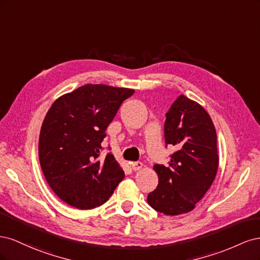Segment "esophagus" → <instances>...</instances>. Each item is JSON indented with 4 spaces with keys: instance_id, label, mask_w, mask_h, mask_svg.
I'll return each mask as SVG.
<instances>
[{
    "instance_id": "34e87169",
    "label": "esophagus",
    "mask_w": 260,
    "mask_h": 260,
    "mask_svg": "<svg viewBox=\"0 0 260 260\" xmlns=\"http://www.w3.org/2000/svg\"><path fill=\"white\" fill-rule=\"evenodd\" d=\"M142 167H143V164L141 162V161H133V162H131V168L135 170V171L140 170Z\"/></svg>"
}]
</instances>
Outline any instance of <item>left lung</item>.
<instances>
[{
  "mask_svg": "<svg viewBox=\"0 0 260 260\" xmlns=\"http://www.w3.org/2000/svg\"><path fill=\"white\" fill-rule=\"evenodd\" d=\"M166 146L171 154L168 166L156 164L158 185L147 195L149 206L161 214L177 216L194 209L217 175L219 156L215 125L199 103L180 95L166 114Z\"/></svg>",
  "mask_w": 260,
  "mask_h": 260,
  "instance_id": "8db88e82",
  "label": "left lung"
}]
</instances>
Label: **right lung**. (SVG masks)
<instances>
[{
	"label": "right lung",
	"mask_w": 260,
	"mask_h": 260,
	"mask_svg": "<svg viewBox=\"0 0 260 260\" xmlns=\"http://www.w3.org/2000/svg\"><path fill=\"white\" fill-rule=\"evenodd\" d=\"M135 90L85 84L54 102L39 138L43 175L58 198L78 209L103 205L124 178L112 153L100 158L106 129Z\"/></svg>",
	"instance_id": "add662e5"
}]
</instances>
